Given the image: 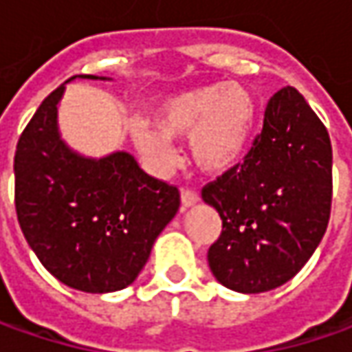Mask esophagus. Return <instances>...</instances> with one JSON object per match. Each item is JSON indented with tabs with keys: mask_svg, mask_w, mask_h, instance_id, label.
Here are the masks:
<instances>
[{
	"mask_svg": "<svg viewBox=\"0 0 352 352\" xmlns=\"http://www.w3.org/2000/svg\"><path fill=\"white\" fill-rule=\"evenodd\" d=\"M197 201H199V194H197L196 190H190V188H184L182 190V208H192V206H196Z\"/></svg>",
	"mask_w": 352,
	"mask_h": 352,
	"instance_id": "34e87169",
	"label": "esophagus"
}]
</instances>
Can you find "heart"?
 Here are the masks:
<instances>
[{
    "label": "heart",
    "mask_w": 352,
    "mask_h": 352,
    "mask_svg": "<svg viewBox=\"0 0 352 352\" xmlns=\"http://www.w3.org/2000/svg\"><path fill=\"white\" fill-rule=\"evenodd\" d=\"M258 103L241 82H213L174 94L153 111V127L137 123L131 137L142 156L158 170L176 162V139L188 137V151L199 168L223 174L236 166L249 148Z\"/></svg>",
    "instance_id": "obj_1"
}]
</instances>
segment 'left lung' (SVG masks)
<instances>
[{
	"label": "left lung",
	"mask_w": 352,
	"mask_h": 352,
	"mask_svg": "<svg viewBox=\"0 0 352 352\" xmlns=\"http://www.w3.org/2000/svg\"><path fill=\"white\" fill-rule=\"evenodd\" d=\"M329 133L296 88L276 91L263 131L201 197L223 223L208 250L213 276L243 294L286 284L318 249L331 215Z\"/></svg>",
	"instance_id": "obj_1"
}]
</instances>
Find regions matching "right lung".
Masks as SVG:
<instances>
[{
	"label": "right lung",
	"instance_id": "obj_1",
	"mask_svg": "<svg viewBox=\"0 0 352 352\" xmlns=\"http://www.w3.org/2000/svg\"><path fill=\"white\" fill-rule=\"evenodd\" d=\"M62 94L64 86L45 98L17 142L13 170L21 231L62 284L88 294L123 290L176 215L180 192L148 176L129 153L86 158L68 148L56 125Z\"/></svg>",
	"mask_w": 352,
	"mask_h": 352
}]
</instances>
